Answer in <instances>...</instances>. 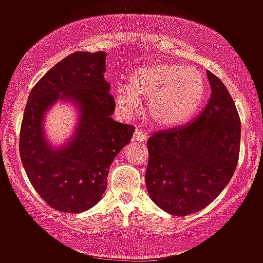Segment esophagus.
<instances>
[{
    "instance_id": "obj_1",
    "label": "esophagus",
    "mask_w": 263,
    "mask_h": 263,
    "mask_svg": "<svg viewBox=\"0 0 263 263\" xmlns=\"http://www.w3.org/2000/svg\"><path fill=\"white\" fill-rule=\"evenodd\" d=\"M134 140H136V141H145L146 134L140 128H136L134 132Z\"/></svg>"
}]
</instances>
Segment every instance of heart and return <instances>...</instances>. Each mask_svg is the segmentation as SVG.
<instances>
[{
  "label": "heart",
  "instance_id": "heart-1",
  "mask_svg": "<svg viewBox=\"0 0 263 263\" xmlns=\"http://www.w3.org/2000/svg\"><path fill=\"white\" fill-rule=\"evenodd\" d=\"M206 80L195 67L157 63L132 73L128 85L115 89L117 106L126 114L139 110L146 98V114L154 124L173 127L190 120L200 109Z\"/></svg>",
  "mask_w": 263,
  "mask_h": 263
}]
</instances>
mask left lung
Here are the masks:
<instances>
[{
	"label": "left lung",
	"instance_id": "8db88e82",
	"mask_svg": "<svg viewBox=\"0 0 263 263\" xmlns=\"http://www.w3.org/2000/svg\"><path fill=\"white\" fill-rule=\"evenodd\" d=\"M212 96L201 114L184 126L154 132L148 139L146 190L168 214L200 212L231 180L240 153L241 123L222 80L208 71Z\"/></svg>",
	"mask_w": 263,
	"mask_h": 263
}]
</instances>
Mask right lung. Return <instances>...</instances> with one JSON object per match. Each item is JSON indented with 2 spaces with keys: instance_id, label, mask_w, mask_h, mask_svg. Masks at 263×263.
I'll list each match as a JSON object with an SVG mask.
<instances>
[{
  "instance_id": "1",
  "label": "right lung",
  "mask_w": 263,
  "mask_h": 263,
  "mask_svg": "<svg viewBox=\"0 0 263 263\" xmlns=\"http://www.w3.org/2000/svg\"><path fill=\"white\" fill-rule=\"evenodd\" d=\"M106 53L75 51L51 67L28 96L19 152L29 181L50 208L82 213L100 201L115 156L129 143L135 127L111 118L115 109L104 79ZM73 99L81 110L76 136L65 148L45 140L42 118L58 98Z\"/></svg>"
}]
</instances>
